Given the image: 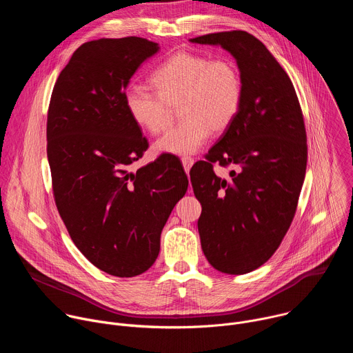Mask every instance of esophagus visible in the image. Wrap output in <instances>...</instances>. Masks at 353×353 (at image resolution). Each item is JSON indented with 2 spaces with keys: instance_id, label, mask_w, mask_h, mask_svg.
Masks as SVG:
<instances>
[{
  "instance_id": "34e87169",
  "label": "esophagus",
  "mask_w": 353,
  "mask_h": 353,
  "mask_svg": "<svg viewBox=\"0 0 353 353\" xmlns=\"http://www.w3.org/2000/svg\"><path fill=\"white\" fill-rule=\"evenodd\" d=\"M181 163H183V168L185 172H188L191 169V166L194 165V159L190 158V157H183L181 158Z\"/></svg>"
}]
</instances>
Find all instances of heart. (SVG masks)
I'll use <instances>...</instances> for the list:
<instances>
[{
  "label": "heart",
  "instance_id": "1",
  "mask_svg": "<svg viewBox=\"0 0 353 353\" xmlns=\"http://www.w3.org/2000/svg\"><path fill=\"white\" fill-rule=\"evenodd\" d=\"M154 90L132 86L124 100L131 119L149 134H161L180 109L183 121L155 143L159 154L191 155L203 146L211 131H225L236 119L243 99V82L229 59L179 52L150 77Z\"/></svg>",
  "mask_w": 353,
  "mask_h": 353
}]
</instances>
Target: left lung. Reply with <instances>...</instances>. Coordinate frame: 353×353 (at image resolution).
<instances>
[{
    "mask_svg": "<svg viewBox=\"0 0 353 353\" xmlns=\"http://www.w3.org/2000/svg\"><path fill=\"white\" fill-rule=\"evenodd\" d=\"M190 41L225 48L243 82L236 119L190 177L204 205L198 232L208 263L247 274L271 259L293 221L307 165L303 114L290 78L253 34L232 30ZM214 163L235 169L222 179Z\"/></svg>",
    "mask_w": 353,
    "mask_h": 353,
    "instance_id": "obj_1",
    "label": "left lung"
}]
</instances>
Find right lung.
Here are the masks:
<instances>
[{"instance_id": "add662e5", "label": "right lung", "mask_w": 353, "mask_h": 353, "mask_svg": "<svg viewBox=\"0 0 353 353\" xmlns=\"http://www.w3.org/2000/svg\"><path fill=\"white\" fill-rule=\"evenodd\" d=\"M158 52V43L137 36L83 43L59 75L47 113L60 216L81 253L120 278L152 267L162 229L188 185L169 154L131 170L148 141L125 108V88Z\"/></svg>"}]
</instances>
